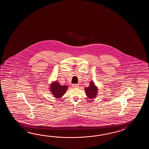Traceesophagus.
<instances>
[{
  "label": "esophagus",
  "mask_w": 149,
  "mask_h": 149,
  "mask_svg": "<svg viewBox=\"0 0 149 149\" xmlns=\"http://www.w3.org/2000/svg\"><path fill=\"white\" fill-rule=\"evenodd\" d=\"M78 86H79L77 84H73V85H72V87H73V88L78 87Z\"/></svg>",
  "instance_id": "34e87169"
}]
</instances>
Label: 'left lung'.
Listing matches in <instances>:
<instances>
[{"instance_id": "left-lung-1", "label": "left lung", "mask_w": 149, "mask_h": 149, "mask_svg": "<svg viewBox=\"0 0 149 149\" xmlns=\"http://www.w3.org/2000/svg\"><path fill=\"white\" fill-rule=\"evenodd\" d=\"M85 91L86 95L89 98H95L97 94V88L94 82H91L90 85L88 87H86Z\"/></svg>"}]
</instances>
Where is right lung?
I'll use <instances>...</instances> for the list:
<instances>
[{
  "mask_svg": "<svg viewBox=\"0 0 149 149\" xmlns=\"http://www.w3.org/2000/svg\"><path fill=\"white\" fill-rule=\"evenodd\" d=\"M67 85H61L58 82H55L51 84V91L55 97L60 98L64 95L68 89Z\"/></svg>",
  "mask_w": 149,
  "mask_h": 149,
  "instance_id": "add662e5",
  "label": "right lung"
}]
</instances>
